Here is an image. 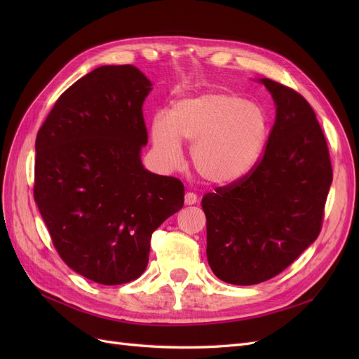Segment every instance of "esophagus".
<instances>
[{"instance_id": "obj_1", "label": "esophagus", "mask_w": 359, "mask_h": 359, "mask_svg": "<svg viewBox=\"0 0 359 359\" xmlns=\"http://www.w3.org/2000/svg\"><path fill=\"white\" fill-rule=\"evenodd\" d=\"M184 202H186V205H194L198 202V196L194 193L189 191L186 193V196H184Z\"/></svg>"}]
</instances>
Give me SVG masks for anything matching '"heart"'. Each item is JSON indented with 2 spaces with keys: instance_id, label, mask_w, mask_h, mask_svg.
<instances>
[{
  "instance_id": "b5f03b06",
  "label": "heart",
  "mask_w": 359,
  "mask_h": 359,
  "mask_svg": "<svg viewBox=\"0 0 359 359\" xmlns=\"http://www.w3.org/2000/svg\"><path fill=\"white\" fill-rule=\"evenodd\" d=\"M153 144L166 165L181 156L180 140L191 144L198 175L215 186L241 181L262 158L269 116L262 106L227 91L205 93L173 103L168 118L153 121Z\"/></svg>"
}]
</instances>
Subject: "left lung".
Segmentation results:
<instances>
[{
	"label": "left lung",
	"mask_w": 359,
	"mask_h": 359,
	"mask_svg": "<svg viewBox=\"0 0 359 359\" xmlns=\"http://www.w3.org/2000/svg\"><path fill=\"white\" fill-rule=\"evenodd\" d=\"M276 103L262 158L241 181L206 193V256L212 273L250 286L276 277L319 236L332 182L327 139L295 90L260 79Z\"/></svg>",
	"instance_id": "left-lung-1"
}]
</instances>
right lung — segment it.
<instances>
[{"label": "right lung", "instance_id": "1", "mask_svg": "<svg viewBox=\"0 0 359 359\" xmlns=\"http://www.w3.org/2000/svg\"><path fill=\"white\" fill-rule=\"evenodd\" d=\"M151 85L130 64L102 66L60 95L37 133L34 201L52 244L99 285L142 276L151 235L184 205L182 182L140 161Z\"/></svg>", "mask_w": 359, "mask_h": 359}]
</instances>
